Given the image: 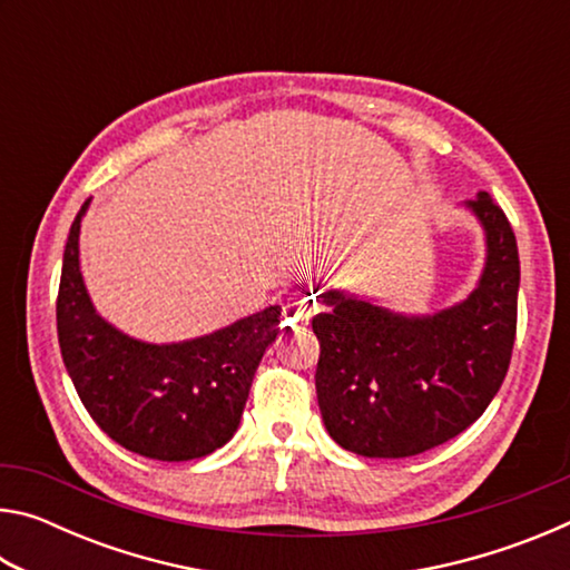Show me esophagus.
<instances>
[{
  "mask_svg": "<svg viewBox=\"0 0 570 570\" xmlns=\"http://www.w3.org/2000/svg\"><path fill=\"white\" fill-rule=\"evenodd\" d=\"M320 312V298L314 292H296L284 304V316L296 326H304L312 322V316Z\"/></svg>",
  "mask_w": 570,
  "mask_h": 570,
  "instance_id": "1",
  "label": "esophagus"
}]
</instances>
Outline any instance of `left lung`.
<instances>
[{"mask_svg": "<svg viewBox=\"0 0 570 570\" xmlns=\"http://www.w3.org/2000/svg\"><path fill=\"white\" fill-rule=\"evenodd\" d=\"M488 262L465 302L402 316L342 292L322 298L316 397L334 442L364 458H410L468 430L503 384L518 324L520 262L510 220L488 193L468 200Z\"/></svg>", "mask_w": 570, "mask_h": 570, "instance_id": "obj_1", "label": "left lung"}]
</instances>
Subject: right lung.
<instances>
[{
  "label": "right lung",
  "mask_w": 570,
  "mask_h": 570,
  "mask_svg": "<svg viewBox=\"0 0 570 570\" xmlns=\"http://www.w3.org/2000/svg\"><path fill=\"white\" fill-rule=\"evenodd\" d=\"M62 256L57 336L77 394L105 435L163 462L210 455L238 430L250 382L276 340L282 306L198 340L146 344L100 320L80 274V220Z\"/></svg>",
  "instance_id": "right-lung-1"
}]
</instances>
